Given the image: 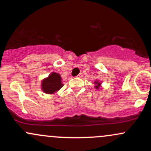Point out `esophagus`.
Masks as SVG:
<instances>
[{
    "instance_id": "1",
    "label": "esophagus",
    "mask_w": 151,
    "mask_h": 151,
    "mask_svg": "<svg viewBox=\"0 0 151 151\" xmlns=\"http://www.w3.org/2000/svg\"><path fill=\"white\" fill-rule=\"evenodd\" d=\"M81 77H82V73H79V74H78V75L77 76V77H78V78H81Z\"/></svg>"
}]
</instances>
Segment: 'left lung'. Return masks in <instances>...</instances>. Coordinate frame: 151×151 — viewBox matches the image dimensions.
Returning a JSON list of instances; mask_svg holds the SVG:
<instances>
[{
    "instance_id": "obj_1",
    "label": "left lung",
    "mask_w": 151,
    "mask_h": 151,
    "mask_svg": "<svg viewBox=\"0 0 151 151\" xmlns=\"http://www.w3.org/2000/svg\"><path fill=\"white\" fill-rule=\"evenodd\" d=\"M95 84H96V86H95V88H96V89H99V86H100V84H101V83L100 82H98L97 81H95Z\"/></svg>"
}]
</instances>
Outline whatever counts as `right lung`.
Instances as JSON below:
<instances>
[{"label":"right lung","instance_id":"obj_1","mask_svg":"<svg viewBox=\"0 0 151 151\" xmlns=\"http://www.w3.org/2000/svg\"><path fill=\"white\" fill-rule=\"evenodd\" d=\"M63 86L60 75L52 72L50 75L42 81V89L46 93H53Z\"/></svg>","mask_w":151,"mask_h":151}]
</instances>
